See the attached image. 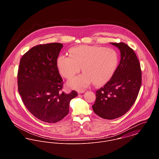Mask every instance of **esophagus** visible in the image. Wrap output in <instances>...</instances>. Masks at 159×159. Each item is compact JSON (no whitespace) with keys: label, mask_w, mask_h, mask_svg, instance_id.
I'll use <instances>...</instances> for the list:
<instances>
[{"label":"esophagus","mask_w":159,"mask_h":159,"mask_svg":"<svg viewBox=\"0 0 159 159\" xmlns=\"http://www.w3.org/2000/svg\"><path fill=\"white\" fill-rule=\"evenodd\" d=\"M84 92H85V90H84V89H81V90L78 91V93H84Z\"/></svg>","instance_id":"obj_1"}]
</instances>
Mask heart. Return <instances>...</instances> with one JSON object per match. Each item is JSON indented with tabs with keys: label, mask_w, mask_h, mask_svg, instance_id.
Listing matches in <instances>:
<instances>
[{
	"label": "heart",
	"mask_w": 159,
	"mask_h": 159,
	"mask_svg": "<svg viewBox=\"0 0 159 159\" xmlns=\"http://www.w3.org/2000/svg\"><path fill=\"white\" fill-rule=\"evenodd\" d=\"M69 52L71 57L59 56L57 67L67 79L78 73L82 67L84 73L68 81V86L75 89L85 88L92 81L96 86L106 83L113 76L119 64L118 53L111 48L77 46L70 48Z\"/></svg>",
	"instance_id": "obj_1"
}]
</instances>
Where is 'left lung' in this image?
<instances>
[{
    "instance_id": "1",
    "label": "left lung",
    "mask_w": 159,
    "mask_h": 159,
    "mask_svg": "<svg viewBox=\"0 0 159 159\" xmlns=\"http://www.w3.org/2000/svg\"><path fill=\"white\" fill-rule=\"evenodd\" d=\"M120 51V61L112 76L103 87L95 91L92 105L102 118L114 119L126 113L134 104L141 85V70L135 52L127 44L111 43Z\"/></svg>"
}]
</instances>
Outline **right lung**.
Returning <instances> with one entry per match:
<instances>
[{"label":"right lung","instance_id":"obj_1","mask_svg":"<svg viewBox=\"0 0 159 159\" xmlns=\"http://www.w3.org/2000/svg\"><path fill=\"white\" fill-rule=\"evenodd\" d=\"M63 44L51 43L35 46L20 60L18 88L26 108L35 117L56 123L69 113L70 100L76 91L62 92L64 81L57 67Z\"/></svg>","mask_w":159,"mask_h":159}]
</instances>
